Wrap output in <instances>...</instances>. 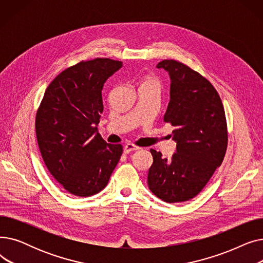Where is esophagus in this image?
Returning <instances> with one entry per match:
<instances>
[{
  "mask_svg": "<svg viewBox=\"0 0 263 263\" xmlns=\"http://www.w3.org/2000/svg\"><path fill=\"white\" fill-rule=\"evenodd\" d=\"M141 147L136 146V145H133V144H127L126 146L123 147V153L124 154H129L131 153V151H135V150H140Z\"/></svg>",
  "mask_w": 263,
  "mask_h": 263,
  "instance_id": "obj_1",
  "label": "esophagus"
}]
</instances>
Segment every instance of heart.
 Listing matches in <instances>:
<instances>
[{"mask_svg": "<svg viewBox=\"0 0 263 263\" xmlns=\"http://www.w3.org/2000/svg\"><path fill=\"white\" fill-rule=\"evenodd\" d=\"M150 81H154V82H156L154 79H147L145 82H150Z\"/></svg>", "mask_w": 263, "mask_h": 263, "instance_id": "1", "label": "heart"}]
</instances>
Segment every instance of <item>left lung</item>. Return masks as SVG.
<instances>
[{
    "label": "left lung",
    "mask_w": 263,
    "mask_h": 263,
    "mask_svg": "<svg viewBox=\"0 0 263 263\" xmlns=\"http://www.w3.org/2000/svg\"><path fill=\"white\" fill-rule=\"evenodd\" d=\"M171 77V100L164 115L175 130L172 159L150 149L154 163L148 186L160 199L174 203L194 198L222 164L228 144L225 109L211 83L185 64L163 60L157 65Z\"/></svg>",
    "instance_id": "obj_1"
}]
</instances>
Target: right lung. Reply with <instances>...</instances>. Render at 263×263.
I'll return each instance as SVG.
<instances>
[{
    "instance_id": "add662e5",
    "label": "right lung",
    "mask_w": 263,
    "mask_h": 263,
    "mask_svg": "<svg viewBox=\"0 0 263 263\" xmlns=\"http://www.w3.org/2000/svg\"><path fill=\"white\" fill-rule=\"evenodd\" d=\"M121 66L122 62L97 58L65 69L50 83L37 109L41 157L72 195L87 197L102 191L122 155L120 144H107L97 133L103 85Z\"/></svg>"
}]
</instances>
